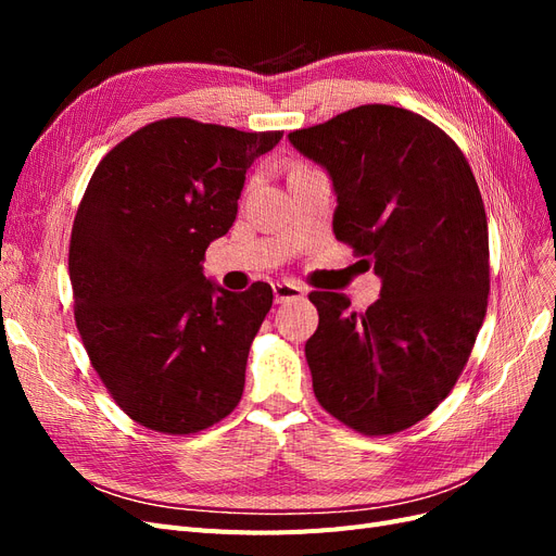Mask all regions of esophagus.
I'll list each match as a JSON object with an SVG mask.
<instances>
[{"label": "esophagus", "mask_w": 556, "mask_h": 556, "mask_svg": "<svg viewBox=\"0 0 556 556\" xmlns=\"http://www.w3.org/2000/svg\"><path fill=\"white\" fill-rule=\"evenodd\" d=\"M274 296L276 304H288V301L304 299V290L294 282H274Z\"/></svg>", "instance_id": "1"}]
</instances>
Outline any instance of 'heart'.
Listing matches in <instances>:
<instances>
[{
  "instance_id": "heart-1",
  "label": "heart",
  "mask_w": 556,
  "mask_h": 556,
  "mask_svg": "<svg viewBox=\"0 0 556 556\" xmlns=\"http://www.w3.org/2000/svg\"><path fill=\"white\" fill-rule=\"evenodd\" d=\"M308 169H311L308 164H301V162H296V164L292 166V172H290V174H296V172H308Z\"/></svg>"
}]
</instances>
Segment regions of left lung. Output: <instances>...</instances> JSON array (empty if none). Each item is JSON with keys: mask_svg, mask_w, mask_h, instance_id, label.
<instances>
[{"mask_svg": "<svg viewBox=\"0 0 556 556\" xmlns=\"http://www.w3.org/2000/svg\"><path fill=\"white\" fill-rule=\"evenodd\" d=\"M290 141L333 180L336 239L382 278L364 313L308 294L315 399L350 429L392 435L439 408L476 345L490 294L482 194L462 148L408 109L364 104Z\"/></svg>", "mask_w": 556, "mask_h": 556, "instance_id": "left-lung-1", "label": "left lung"}]
</instances>
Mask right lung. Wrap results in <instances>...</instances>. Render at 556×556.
Returning <instances> with one entry per match:
<instances>
[{"mask_svg": "<svg viewBox=\"0 0 556 556\" xmlns=\"http://www.w3.org/2000/svg\"><path fill=\"white\" fill-rule=\"evenodd\" d=\"M282 131L164 117L111 148L70 241L74 317L111 399L146 429L199 433L239 406L248 352L274 292L201 274L237 220L250 164Z\"/></svg>", "mask_w": 556, "mask_h": 556, "instance_id": "obj_1", "label": "right lung"}]
</instances>
